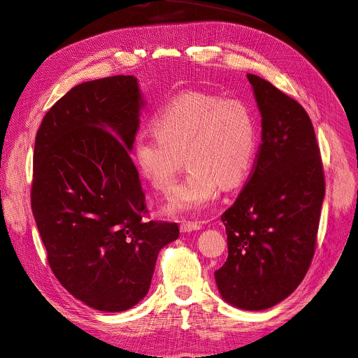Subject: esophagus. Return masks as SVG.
I'll return each instance as SVG.
<instances>
[{
    "instance_id": "esophagus-1",
    "label": "esophagus",
    "mask_w": 358,
    "mask_h": 358,
    "mask_svg": "<svg viewBox=\"0 0 358 358\" xmlns=\"http://www.w3.org/2000/svg\"><path fill=\"white\" fill-rule=\"evenodd\" d=\"M202 228L198 222H180V231L182 232H192V231H199Z\"/></svg>"
}]
</instances>
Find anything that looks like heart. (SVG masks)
I'll return each instance as SVG.
<instances>
[{
  "label": "heart",
  "mask_w": 358,
  "mask_h": 358,
  "mask_svg": "<svg viewBox=\"0 0 358 358\" xmlns=\"http://www.w3.org/2000/svg\"><path fill=\"white\" fill-rule=\"evenodd\" d=\"M258 150V120L241 100L187 90L163 104L155 130L137 134L133 159L137 169L160 192H169L182 169L186 178L173 189L169 212H199L217 189L231 190L248 179Z\"/></svg>",
  "instance_id": "heart-1"
}]
</instances>
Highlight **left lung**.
<instances>
[{"instance_id": "8db88e82", "label": "left lung", "mask_w": 358, "mask_h": 358, "mask_svg": "<svg viewBox=\"0 0 358 358\" xmlns=\"http://www.w3.org/2000/svg\"><path fill=\"white\" fill-rule=\"evenodd\" d=\"M262 116L261 145L248 180L221 219L228 259L215 271L219 292L250 311L285 299L311 265L325 179L308 113L269 81L246 76Z\"/></svg>"}]
</instances>
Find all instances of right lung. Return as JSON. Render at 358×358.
<instances>
[{"label": "right lung", "instance_id": "right-lung-1", "mask_svg": "<svg viewBox=\"0 0 358 358\" xmlns=\"http://www.w3.org/2000/svg\"><path fill=\"white\" fill-rule=\"evenodd\" d=\"M142 94L134 76L73 87L36 136L31 209L60 284L99 311H126L149 291L159 251L176 222L149 219L129 155Z\"/></svg>", "mask_w": 358, "mask_h": 358}]
</instances>
